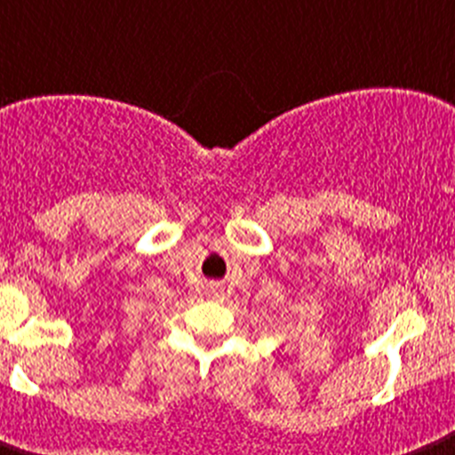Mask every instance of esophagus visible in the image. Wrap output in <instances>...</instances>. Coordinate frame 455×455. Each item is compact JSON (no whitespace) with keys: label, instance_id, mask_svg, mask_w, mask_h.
<instances>
[{"label":"esophagus","instance_id":"esophagus-1","mask_svg":"<svg viewBox=\"0 0 455 455\" xmlns=\"http://www.w3.org/2000/svg\"><path fill=\"white\" fill-rule=\"evenodd\" d=\"M207 296H209V299H220V296H223V287H220V284H216V283L207 284Z\"/></svg>","mask_w":455,"mask_h":455}]
</instances>
